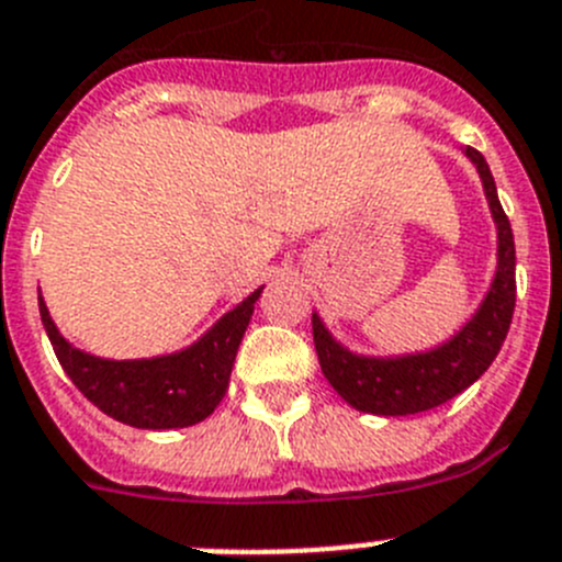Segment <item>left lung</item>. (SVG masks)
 I'll use <instances>...</instances> for the list:
<instances>
[{
	"label": "left lung",
	"instance_id": "obj_1",
	"mask_svg": "<svg viewBox=\"0 0 562 562\" xmlns=\"http://www.w3.org/2000/svg\"><path fill=\"white\" fill-rule=\"evenodd\" d=\"M465 156L480 172L496 223V272L491 290L454 337L429 351L401 353V357H362L348 351L331 337L326 323L315 312L312 334H315V351L323 375L337 390L339 398L348 401L353 409L384 415V418L435 409L471 387L502 351L516 308V241L507 214L498 203L496 180L485 156L473 147H465Z\"/></svg>",
	"mask_w": 562,
	"mask_h": 562
}]
</instances>
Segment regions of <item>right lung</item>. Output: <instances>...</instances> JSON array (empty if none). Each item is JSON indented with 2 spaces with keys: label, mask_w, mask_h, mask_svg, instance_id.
Returning a JSON list of instances; mask_svg holds the SVG:
<instances>
[{
  "label": "right lung",
  "mask_w": 562,
  "mask_h": 562,
  "mask_svg": "<svg viewBox=\"0 0 562 562\" xmlns=\"http://www.w3.org/2000/svg\"><path fill=\"white\" fill-rule=\"evenodd\" d=\"M261 290L225 312L198 342L153 359H102L80 351L58 331L41 295L38 308L55 357L97 409L136 429H183L209 418L228 393L236 351Z\"/></svg>",
  "instance_id": "1"
}]
</instances>
